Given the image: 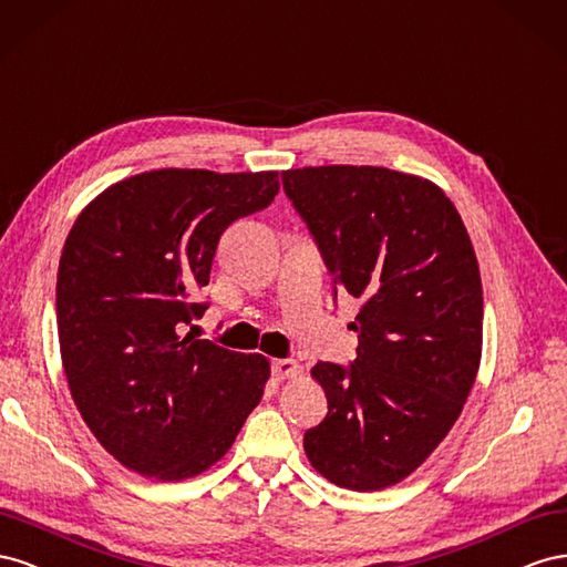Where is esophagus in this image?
Instances as JSON below:
<instances>
[{"instance_id":"obj_1","label":"esophagus","mask_w":567,"mask_h":567,"mask_svg":"<svg viewBox=\"0 0 567 567\" xmlns=\"http://www.w3.org/2000/svg\"><path fill=\"white\" fill-rule=\"evenodd\" d=\"M270 368H272V375L275 378H289V375H297V361H292V359H275L272 363H270Z\"/></svg>"}]
</instances>
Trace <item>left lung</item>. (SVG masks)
<instances>
[{
    "instance_id": "8db88e82",
    "label": "left lung",
    "mask_w": 567,
    "mask_h": 567,
    "mask_svg": "<svg viewBox=\"0 0 567 567\" xmlns=\"http://www.w3.org/2000/svg\"><path fill=\"white\" fill-rule=\"evenodd\" d=\"M337 292L361 301L349 368L311 375L328 415L303 434L337 487L378 492L440 446L471 394L482 355V282L473 241L446 194L380 166L282 173Z\"/></svg>"
}]
</instances>
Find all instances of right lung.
I'll list each match as a JSON object with an SVG mask.
<instances>
[{"label": "right lung", "mask_w": 567, "mask_h": 567, "mask_svg": "<svg viewBox=\"0 0 567 567\" xmlns=\"http://www.w3.org/2000/svg\"><path fill=\"white\" fill-rule=\"evenodd\" d=\"M278 173L161 168L111 185L71 228L56 275L61 363L87 427L127 471L161 482L208 471L270 378L183 328L208 303L218 239L278 194Z\"/></svg>", "instance_id": "right-lung-1"}]
</instances>
